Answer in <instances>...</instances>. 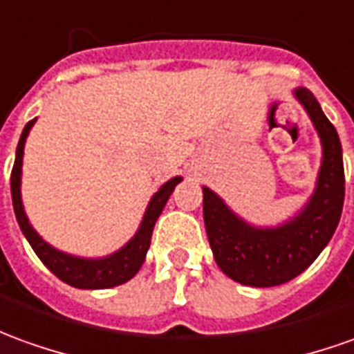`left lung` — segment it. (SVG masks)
I'll list each match as a JSON object with an SVG mask.
<instances>
[{
  "label": "left lung",
  "instance_id": "1",
  "mask_svg": "<svg viewBox=\"0 0 354 354\" xmlns=\"http://www.w3.org/2000/svg\"><path fill=\"white\" fill-rule=\"evenodd\" d=\"M295 96L308 111L324 148L316 191L301 216L281 227L256 229L204 187V223L214 258L223 274L250 287H274L303 274L330 243L343 209L345 171L337 131L312 92L299 88Z\"/></svg>",
  "mask_w": 354,
  "mask_h": 354
}]
</instances>
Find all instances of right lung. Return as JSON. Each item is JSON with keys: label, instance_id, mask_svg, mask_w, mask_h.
<instances>
[{"label": "right lung", "instance_id": "right-lung-1", "mask_svg": "<svg viewBox=\"0 0 354 354\" xmlns=\"http://www.w3.org/2000/svg\"><path fill=\"white\" fill-rule=\"evenodd\" d=\"M34 121L36 119L28 121L23 129V135L19 138V146H17L13 171H11V198H13L15 216L23 229L24 237L30 243V247L38 254V258L46 264V268L65 283L79 287V289H107V287L125 283L131 277H135L145 262L156 219L160 218L165 202L175 189V185L181 181V177H173L171 181L165 183L162 189L153 194L152 201L148 204V209H146L145 219L140 223V229L136 231L135 237L127 243V247L121 248L119 252L102 258V260H84V258H77V256L63 254L59 250L50 247L46 241H42L38 237V233L30 227L23 209V201H21V165H23L24 140H26Z\"/></svg>", "mask_w": 354, "mask_h": 354}]
</instances>
